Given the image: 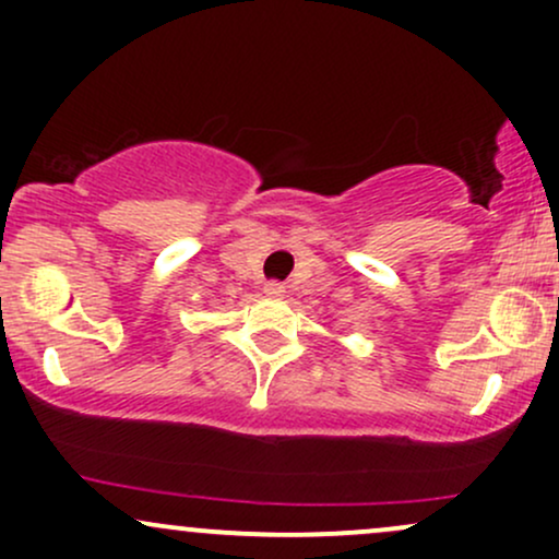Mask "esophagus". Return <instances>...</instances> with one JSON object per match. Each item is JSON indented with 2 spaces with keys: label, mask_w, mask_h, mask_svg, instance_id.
Segmentation results:
<instances>
[{
  "label": "esophagus",
  "mask_w": 559,
  "mask_h": 559,
  "mask_svg": "<svg viewBox=\"0 0 559 559\" xmlns=\"http://www.w3.org/2000/svg\"><path fill=\"white\" fill-rule=\"evenodd\" d=\"M265 294L267 297H284V284H278V281H267Z\"/></svg>",
  "instance_id": "esophagus-1"
}]
</instances>
